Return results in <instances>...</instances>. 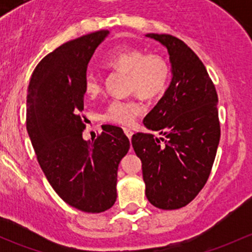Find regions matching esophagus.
I'll return each mask as SVG.
<instances>
[{"label":"esophagus","mask_w":252,"mask_h":252,"mask_svg":"<svg viewBox=\"0 0 252 252\" xmlns=\"http://www.w3.org/2000/svg\"><path fill=\"white\" fill-rule=\"evenodd\" d=\"M124 133H126V138H129V139H131V136H133V130H131V129H128V128H124Z\"/></svg>","instance_id":"obj_1"}]
</instances>
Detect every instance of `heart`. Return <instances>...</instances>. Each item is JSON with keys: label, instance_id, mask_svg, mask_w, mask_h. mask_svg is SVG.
<instances>
[{"label": "heart", "instance_id": "obj_1", "mask_svg": "<svg viewBox=\"0 0 252 252\" xmlns=\"http://www.w3.org/2000/svg\"><path fill=\"white\" fill-rule=\"evenodd\" d=\"M105 64L113 69L128 73V90L135 91L144 97H154L167 86L169 65L163 57L156 53H147L139 48H121L114 51ZM84 91L89 97L101 93V80L96 74L86 75ZM144 112V105L138 98L111 101L102 113V119L119 126H130L136 117Z\"/></svg>", "mask_w": 252, "mask_h": 252}]
</instances>
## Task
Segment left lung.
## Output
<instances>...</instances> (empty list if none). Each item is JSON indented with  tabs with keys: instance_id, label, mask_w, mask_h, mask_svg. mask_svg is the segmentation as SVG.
<instances>
[{
	"instance_id": "obj_1",
	"label": "left lung",
	"mask_w": 252,
	"mask_h": 252,
	"mask_svg": "<svg viewBox=\"0 0 252 252\" xmlns=\"http://www.w3.org/2000/svg\"><path fill=\"white\" fill-rule=\"evenodd\" d=\"M146 36L167 48L172 65L168 89L144 119L147 129L166 139L136 133L131 145L141 159L147 200L177 210L191 202L210 177L220 138L218 96L204 63L187 44L168 34Z\"/></svg>"
}]
</instances>
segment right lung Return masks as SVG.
<instances>
[{
    "label": "right lung",
    "mask_w": 252,
    "mask_h": 252,
    "mask_svg": "<svg viewBox=\"0 0 252 252\" xmlns=\"http://www.w3.org/2000/svg\"><path fill=\"white\" fill-rule=\"evenodd\" d=\"M108 34L84 35L45 56L27 96V130L42 172L63 201L89 213L116 202L119 162L130 147L123 130L107 124L95 140L83 139L86 69Z\"/></svg>",
    "instance_id": "obj_1"
}]
</instances>
